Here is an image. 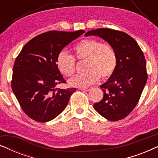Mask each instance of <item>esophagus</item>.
<instances>
[{
  "instance_id": "esophagus-1",
  "label": "esophagus",
  "mask_w": 158,
  "mask_h": 158,
  "mask_svg": "<svg viewBox=\"0 0 158 158\" xmlns=\"http://www.w3.org/2000/svg\"><path fill=\"white\" fill-rule=\"evenodd\" d=\"M91 89L90 88H81V90H83V91H89V90Z\"/></svg>"
}]
</instances>
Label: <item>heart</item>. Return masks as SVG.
Listing matches in <instances>:
<instances>
[{"instance_id":"1","label":"heart","mask_w":158,"mask_h":158,"mask_svg":"<svg viewBox=\"0 0 158 158\" xmlns=\"http://www.w3.org/2000/svg\"><path fill=\"white\" fill-rule=\"evenodd\" d=\"M74 57L65 51L57 54L56 64L62 75L72 76L75 71V60L84 62L85 73L73 77L69 84L73 87L83 88L98 82L99 78L106 80L115 71L117 56L113 47L93 39H85L73 49Z\"/></svg>"}]
</instances>
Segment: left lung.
<instances>
[{
    "label": "left lung",
    "instance_id": "left-lung-1",
    "mask_svg": "<svg viewBox=\"0 0 158 158\" xmlns=\"http://www.w3.org/2000/svg\"><path fill=\"white\" fill-rule=\"evenodd\" d=\"M85 35L98 36L111 44L117 56L115 71L100 88L102 100L94 103L98 113L110 121L127 117L137 106L148 80L146 60L137 42L124 31L97 29Z\"/></svg>",
    "mask_w": 158,
    "mask_h": 158
}]
</instances>
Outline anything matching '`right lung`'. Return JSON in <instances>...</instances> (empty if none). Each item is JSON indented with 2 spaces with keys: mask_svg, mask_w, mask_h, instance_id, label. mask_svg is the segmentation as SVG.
I'll return each instance as SVG.
<instances>
[{
  "mask_svg": "<svg viewBox=\"0 0 158 158\" xmlns=\"http://www.w3.org/2000/svg\"><path fill=\"white\" fill-rule=\"evenodd\" d=\"M85 31H49L31 39L17 56L11 88L21 109L39 122L51 121L62 113L76 88H55L66 83L56 64L57 54Z\"/></svg>",
  "mask_w": 158,
  "mask_h": 158,
  "instance_id": "add662e5",
  "label": "right lung"
}]
</instances>
